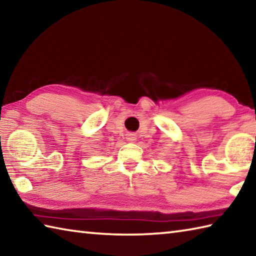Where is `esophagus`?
<instances>
[{"mask_svg": "<svg viewBox=\"0 0 256 256\" xmlns=\"http://www.w3.org/2000/svg\"><path fill=\"white\" fill-rule=\"evenodd\" d=\"M126 140L127 142H134L137 140V136H136V134L134 132H128L127 134H126Z\"/></svg>", "mask_w": 256, "mask_h": 256, "instance_id": "esophagus-1", "label": "esophagus"}]
</instances>
